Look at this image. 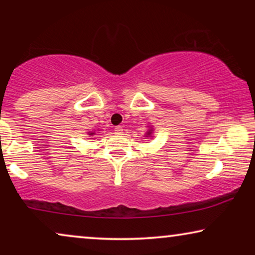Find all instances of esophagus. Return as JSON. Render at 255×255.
<instances>
[{
    "label": "esophagus",
    "instance_id": "obj_1",
    "mask_svg": "<svg viewBox=\"0 0 255 255\" xmlns=\"http://www.w3.org/2000/svg\"><path fill=\"white\" fill-rule=\"evenodd\" d=\"M115 133H116V134L123 133V127H116V128H115Z\"/></svg>",
    "mask_w": 255,
    "mask_h": 255
}]
</instances>
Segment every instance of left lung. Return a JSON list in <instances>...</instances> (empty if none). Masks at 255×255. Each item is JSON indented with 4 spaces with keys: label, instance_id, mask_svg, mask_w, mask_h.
Segmentation results:
<instances>
[{
    "label": "left lung",
    "instance_id": "obj_1",
    "mask_svg": "<svg viewBox=\"0 0 255 255\" xmlns=\"http://www.w3.org/2000/svg\"><path fill=\"white\" fill-rule=\"evenodd\" d=\"M152 134H153V128H149V130H147L144 137H152Z\"/></svg>",
    "mask_w": 255,
    "mask_h": 255
}]
</instances>
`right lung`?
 <instances>
[{
    "mask_svg": "<svg viewBox=\"0 0 255 255\" xmlns=\"http://www.w3.org/2000/svg\"><path fill=\"white\" fill-rule=\"evenodd\" d=\"M95 134H96L95 131H89V132H88L89 137H94V135H95ZM90 139H94V138H90Z\"/></svg>",
    "mask_w": 255,
    "mask_h": 255,
    "instance_id": "obj_1",
    "label": "right lung"
}]
</instances>
